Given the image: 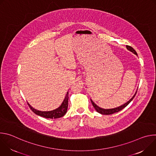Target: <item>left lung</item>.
Wrapping results in <instances>:
<instances>
[{"instance_id":"8db88e82","label":"left lung","mask_w":156,"mask_h":156,"mask_svg":"<svg viewBox=\"0 0 156 156\" xmlns=\"http://www.w3.org/2000/svg\"><path fill=\"white\" fill-rule=\"evenodd\" d=\"M126 49H127L129 51L133 52V54H135L136 55L138 56V54H137L136 52L135 51V50L134 49H133V48H131V46H126ZM136 93H137V90H136V93H135V94L133 95V96L128 102H126V103L123 104V105H120V106H119V107H117L113 108H108V109L102 108L99 107L98 105H97L92 101L91 99V103H92L93 107H94V108L96 109V110L97 111V112H98V113H99V114H102V115H110V114H114V113H116V112H119V111H120L121 110H122L123 108H124L125 107H126V106L131 102V101L133 99H134L135 96H136Z\"/></svg>"}]
</instances>
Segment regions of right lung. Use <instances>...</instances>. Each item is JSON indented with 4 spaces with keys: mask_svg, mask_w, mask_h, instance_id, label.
I'll use <instances>...</instances> for the list:
<instances>
[{
    "mask_svg": "<svg viewBox=\"0 0 156 156\" xmlns=\"http://www.w3.org/2000/svg\"><path fill=\"white\" fill-rule=\"evenodd\" d=\"M68 102H69V92L66 93L65 98L62 102V104L57 108L51 111H41L35 109L33 108L28 102V104L29 105L30 108L33 112L37 115L45 117L46 119H58L63 117L65 115V114L67 112L68 108Z\"/></svg>",
    "mask_w": 156,
    "mask_h": 156,
    "instance_id": "1",
    "label": "right lung"
}]
</instances>
